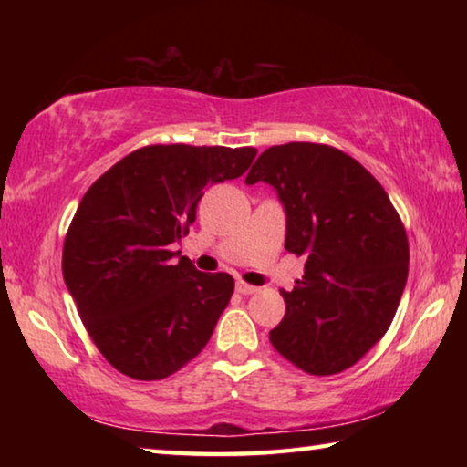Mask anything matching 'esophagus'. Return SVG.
Returning <instances> with one entry per match:
<instances>
[{
    "label": "esophagus",
    "instance_id": "1",
    "mask_svg": "<svg viewBox=\"0 0 467 467\" xmlns=\"http://www.w3.org/2000/svg\"><path fill=\"white\" fill-rule=\"evenodd\" d=\"M257 290L259 288L253 286V284H247V282H243V280L236 282V292H241V295H253V292H257Z\"/></svg>",
    "mask_w": 467,
    "mask_h": 467
}]
</instances>
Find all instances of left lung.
<instances>
[{
  "instance_id": "8db88e82",
  "label": "left lung",
  "mask_w": 467,
  "mask_h": 467,
  "mask_svg": "<svg viewBox=\"0 0 467 467\" xmlns=\"http://www.w3.org/2000/svg\"><path fill=\"white\" fill-rule=\"evenodd\" d=\"M275 187L286 210V251L305 255L270 342L309 375H336L389 329L408 280L406 228L381 183L342 150L311 141L272 146L247 183Z\"/></svg>"
}]
</instances>
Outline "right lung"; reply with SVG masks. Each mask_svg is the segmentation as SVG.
<instances>
[{"mask_svg":"<svg viewBox=\"0 0 467 467\" xmlns=\"http://www.w3.org/2000/svg\"><path fill=\"white\" fill-rule=\"evenodd\" d=\"M255 154L251 146H144L84 193L63 241V280L92 342L119 373L161 381L208 344L233 275L197 272L169 247L195 223L203 189L241 177Z\"/></svg>","mask_w":467,"mask_h":467,"instance_id":"1","label":"right lung"}]
</instances>
